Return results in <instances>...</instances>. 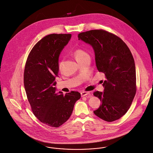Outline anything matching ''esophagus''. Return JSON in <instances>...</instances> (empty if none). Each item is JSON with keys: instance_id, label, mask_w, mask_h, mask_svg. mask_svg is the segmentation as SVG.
<instances>
[{"instance_id": "34e87169", "label": "esophagus", "mask_w": 153, "mask_h": 153, "mask_svg": "<svg viewBox=\"0 0 153 153\" xmlns=\"http://www.w3.org/2000/svg\"><path fill=\"white\" fill-rule=\"evenodd\" d=\"M89 94H90V92H88V91H83L81 92L82 97H84V96H85V95H87Z\"/></svg>"}]
</instances>
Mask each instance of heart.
<instances>
[{"label": "heart", "instance_id": "heart-1", "mask_svg": "<svg viewBox=\"0 0 153 153\" xmlns=\"http://www.w3.org/2000/svg\"><path fill=\"white\" fill-rule=\"evenodd\" d=\"M74 56L76 59V60L78 62L82 59H84V58L87 56H89L88 53L85 52V51L81 49H76L74 53H73ZM59 67H60V64H59Z\"/></svg>", "mask_w": 153, "mask_h": 153}]
</instances>
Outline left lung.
Returning <instances> with one entry per match:
<instances>
[{
  "label": "left lung",
  "instance_id": "left-lung-1",
  "mask_svg": "<svg viewBox=\"0 0 153 153\" xmlns=\"http://www.w3.org/2000/svg\"><path fill=\"white\" fill-rule=\"evenodd\" d=\"M79 40L94 49L98 71L105 74L104 92L95 91L101 105L94 114L106 122H113L128 111L136 93L135 63L127 45L119 36L104 30L79 34Z\"/></svg>",
  "mask_w": 153,
  "mask_h": 153
}]
</instances>
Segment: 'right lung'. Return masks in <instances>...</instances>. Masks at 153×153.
<instances>
[{
    "mask_svg": "<svg viewBox=\"0 0 153 153\" xmlns=\"http://www.w3.org/2000/svg\"><path fill=\"white\" fill-rule=\"evenodd\" d=\"M71 36V34H52L42 38L30 51L24 68V85L31 110L42 123L53 128L69 119L81 97L77 91L58 95L54 87L59 55Z\"/></svg>",
    "mask_w": 153,
    "mask_h": 153,
    "instance_id": "1",
    "label": "right lung"
}]
</instances>
